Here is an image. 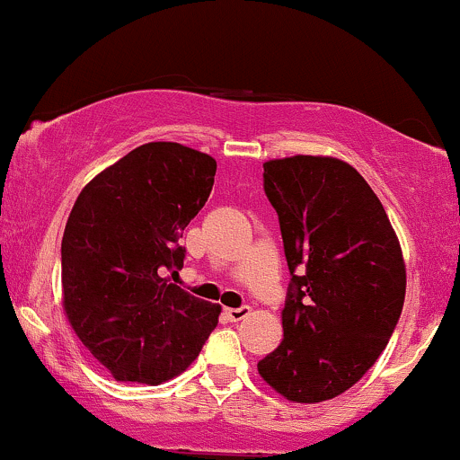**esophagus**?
Masks as SVG:
<instances>
[{"mask_svg":"<svg viewBox=\"0 0 460 460\" xmlns=\"http://www.w3.org/2000/svg\"><path fill=\"white\" fill-rule=\"evenodd\" d=\"M251 314V307H237V309H225V318L229 322H240Z\"/></svg>","mask_w":460,"mask_h":460,"instance_id":"esophagus-1","label":"esophagus"}]
</instances>
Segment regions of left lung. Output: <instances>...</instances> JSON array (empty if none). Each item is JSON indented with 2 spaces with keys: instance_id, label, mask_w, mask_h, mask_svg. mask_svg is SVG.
<instances>
[{
  "instance_id": "left-lung-1",
  "label": "left lung",
  "mask_w": 460,
  "mask_h": 460,
  "mask_svg": "<svg viewBox=\"0 0 460 460\" xmlns=\"http://www.w3.org/2000/svg\"><path fill=\"white\" fill-rule=\"evenodd\" d=\"M292 281L283 341L257 363L292 402H324L376 363L402 314L406 268L383 203L350 164L294 155L263 164Z\"/></svg>"
}]
</instances>
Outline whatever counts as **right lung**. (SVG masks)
<instances>
[{"mask_svg":"<svg viewBox=\"0 0 460 460\" xmlns=\"http://www.w3.org/2000/svg\"><path fill=\"white\" fill-rule=\"evenodd\" d=\"M214 175L208 153L146 142L99 172L73 205L62 235V307L116 381H171L218 324L220 305L164 277L181 270L179 237Z\"/></svg>","mask_w":460,"mask_h":460,"instance_id":"obj_1","label":"right lung"}]
</instances>
